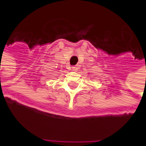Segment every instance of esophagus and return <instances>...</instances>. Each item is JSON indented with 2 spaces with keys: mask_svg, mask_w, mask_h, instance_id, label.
<instances>
[{
  "mask_svg": "<svg viewBox=\"0 0 146 146\" xmlns=\"http://www.w3.org/2000/svg\"><path fill=\"white\" fill-rule=\"evenodd\" d=\"M77 69H78V68L76 66H72V70H73V71H76Z\"/></svg>",
  "mask_w": 146,
  "mask_h": 146,
  "instance_id": "obj_1",
  "label": "esophagus"
}]
</instances>
